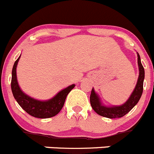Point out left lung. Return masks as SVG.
Instances as JSON below:
<instances>
[{
  "mask_svg": "<svg viewBox=\"0 0 154 154\" xmlns=\"http://www.w3.org/2000/svg\"><path fill=\"white\" fill-rule=\"evenodd\" d=\"M137 63H138L139 67V77L137 85L132 94L131 95L130 98L125 104L120 106H113V107L103 106L100 103V99L97 93H95L93 88L92 89L90 97V104L93 110L97 114L103 117L109 118V119H117V118L123 117L128 112H129L138 103L143 93V79H144V69L140 62V57L138 53H137Z\"/></svg>",
  "mask_w": 154,
  "mask_h": 154,
  "instance_id": "1",
  "label": "left lung"
}]
</instances>
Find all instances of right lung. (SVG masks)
I'll return each mask as SVG.
<instances>
[{
    "instance_id": "add662e5",
    "label": "right lung",
    "mask_w": 154,
    "mask_h": 154,
    "mask_svg": "<svg viewBox=\"0 0 154 154\" xmlns=\"http://www.w3.org/2000/svg\"><path fill=\"white\" fill-rule=\"evenodd\" d=\"M20 57L15 61L12 70L11 78V90L14 98L18 104L25 110L28 114L38 119H47L56 116L63 108L67 94L70 92L75 85L69 86L64 90L57 93L54 98L48 101H39L34 100L23 93L18 85L17 80V65Z\"/></svg>"
}]
</instances>
